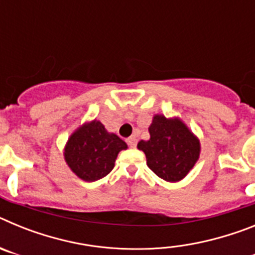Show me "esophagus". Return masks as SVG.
Listing matches in <instances>:
<instances>
[{
	"instance_id": "esophagus-1",
	"label": "esophagus",
	"mask_w": 255,
	"mask_h": 255,
	"mask_svg": "<svg viewBox=\"0 0 255 255\" xmlns=\"http://www.w3.org/2000/svg\"><path fill=\"white\" fill-rule=\"evenodd\" d=\"M128 144H129V147H131V148H135L136 147V141H138V139H136V136H135V135H131V136H130L129 139H128Z\"/></svg>"
}]
</instances>
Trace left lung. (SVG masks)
<instances>
[{
  "label": "left lung",
  "mask_w": 255,
  "mask_h": 255,
  "mask_svg": "<svg viewBox=\"0 0 255 255\" xmlns=\"http://www.w3.org/2000/svg\"><path fill=\"white\" fill-rule=\"evenodd\" d=\"M149 139L140 140L148 167L167 182H179L200 157V140L180 117L155 114L148 128Z\"/></svg>",
  "instance_id": "8db88e82"
}]
</instances>
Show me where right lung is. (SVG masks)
<instances>
[{
    "mask_svg": "<svg viewBox=\"0 0 255 255\" xmlns=\"http://www.w3.org/2000/svg\"><path fill=\"white\" fill-rule=\"evenodd\" d=\"M125 149L128 144L94 119L71 132L65 144L64 158L79 179L92 182L111 172L119 153Z\"/></svg>",
    "mask_w": 255,
    "mask_h": 255,
    "instance_id": "1",
    "label": "right lung"
}]
</instances>
